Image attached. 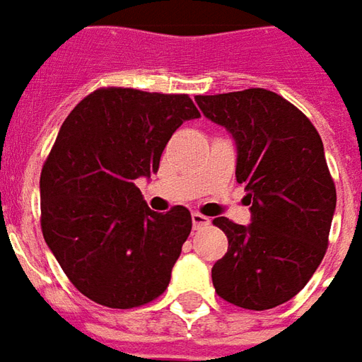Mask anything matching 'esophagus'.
Instances as JSON below:
<instances>
[{
	"label": "esophagus",
	"instance_id": "obj_1",
	"mask_svg": "<svg viewBox=\"0 0 362 362\" xmlns=\"http://www.w3.org/2000/svg\"><path fill=\"white\" fill-rule=\"evenodd\" d=\"M192 223H194V229H202L209 225V217L202 216V214H192Z\"/></svg>",
	"mask_w": 362,
	"mask_h": 362
}]
</instances>
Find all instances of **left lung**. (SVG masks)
Here are the masks:
<instances>
[{
  "label": "left lung",
  "mask_w": 362,
  "mask_h": 362,
  "mask_svg": "<svg viewBox=\"0 0 362 362\" xmlns=\"http://www.w3.org/2000/svg\"><path fill=\"white\" fill-rule=\"evenodd\" d=\"M207 119L229 131L235 178L247 189L251 223L216 217L227 252L211 269L216 292L245 310L292 300L322 262L337 194L323 143L302 111L262 88L196 95Z\"/></svg>",
  "instance_id": "obj_1"
}]
</instances>
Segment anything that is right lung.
Listing matches in <instances>:
<instances>
[{"instance_id": "add662e5", "label": "right lung", "mask_w": 362, "mask_h": 362, "mask_svg": "<svg viewBox=\"0 0 362 362\" xmlns=\"http://www.w3.org/2000/svg\"><path fill=\"white\" fill-rule=\"evenodd\" d=\"M199 111L186 93L102 88L70 111L40 173V227L86 298L129 310L163 294L192 231L184 206L156 214L151 178L166 143Z\"/></svg>"}]
</instances>
